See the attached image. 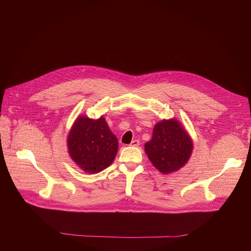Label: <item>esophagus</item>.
<instances>
[{"instance_id":"34e87169","label":"esophagus","mask_w":251,"mask_h":251,"mask_svg":"<svg viewBox=\"0 0 251 251\" xmlns=\"http://www.w3.org/2000/svg\"><path fill=\"white\" fill-rule=\"evenodd\" d=\"M139 145H140V141L139 140H133L131 142V144H130V146H132V147H138Z\"/></svg>"}]
</instances>
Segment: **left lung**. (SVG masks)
Here are the masks:
<instances>
[{"label": "left lung", "mask_w": 251, "mask_h": 251, "mask_svg": "<svg viewBox=\"0 0 251 251\" xmlns=\"http://www.w3.org/2000/svg\"><path fill=\"white\" fill-rule=\"evenodd\" d=\"M194 149L193 140L176 118L163 119L153 129L152 139L145 144V152L153 166L162 174L183 168Z\"/></svg>", "instance_id": "1"}]
</instances>
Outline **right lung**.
Returning a JSON list of instances; mask_svg holds the SVG:
<instances>
[{"label": "right lung", "instance_id": "add662e5", "mask_svg": "<svg viewBox=\"0 0 251 251\" xmlns=\"http://www.w3.org/2000/svg\"><path fill=\"white\" fill-rule=\"evenodd\" d=\"M67 150L71 160L82 171L95 174L113 163L118 140L103 116L91 119L80 115L67 135Z\"/></svg>", "mask_w": 251, "mask_h": 251}]
</instances>
